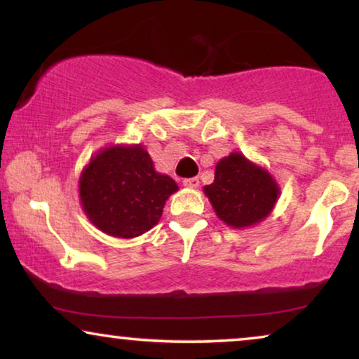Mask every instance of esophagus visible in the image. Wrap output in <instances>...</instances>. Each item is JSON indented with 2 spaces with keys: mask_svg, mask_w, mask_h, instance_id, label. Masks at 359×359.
Masks as SVG:
<instances>
[{
  "mask_svg": "<svg viewBox=\"0 0 359 359\" xmlns=\"http://www.w3.org/2000/svg\"><path fill=\"white\" fill-rule=\"evenodd\" d=\"M183 186H186V188L194 189V188H198V186H199V180L198 178H186V180H183Z\"/></svg>",
  "mask_w": 359,
  "mask_h": 359,
  "instance_id": "34e87169",
  "label": "esophagus"
}]
</instances>
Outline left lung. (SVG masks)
<instances>
[{
  "instance_id": "1",
  "label": "left lung",
  "mask_w": 359,
  "mask_h": 359,
  "mask_svg": "<svg viewBox=\"0 0 359 359\" xmlns=\"http://www.w3.org/2000/svg\"><path fill=\"white\" fill-rule=\"evenodd\" d=\"M204 194L225 225L248 229L273 212L279 186L266 168L232 151L215 165L214 183L204 186Z\"/></svg>"
}]
</instances>
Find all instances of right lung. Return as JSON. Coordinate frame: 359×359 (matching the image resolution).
Listing matches in <instances>:
<instances>
[{
	"mask_svg": "<svg viewBox=\"0 0 359 359\" xmlns=\"http://www.w3.org/2000/svg\"><path fill=\"white\" fill-rule=\"evenodd\" d=\"M78 189L83 212L96 229L116 238H135L158 224L165 203L180 188L155 170L140 144H117L91 156Z\"/></svg>",
	"mask_w": 359,
	"mask_h": 359,
	"instance_id": "add662e5",
	"label": "right lung"
}]
</instances>
